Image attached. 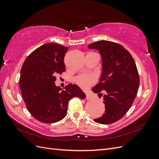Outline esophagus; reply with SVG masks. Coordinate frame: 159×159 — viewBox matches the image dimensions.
<instances>
[{
    "instance_id": "1",
    "label": "esophagus",
    "mask_w": 159,
    "mask_h": 159,
    "mask_svg": "<svg viewBox=\"0 0 159 159\" xmlns=\"http://www.w3.org/2000/svg\"><path fill=\"white\" fill-rule=\"evenodd\" d=\"M85 99H87V100H91V99H93V96L91 95V93H86V98H85Z\"/></svg>"
}]
</instances>
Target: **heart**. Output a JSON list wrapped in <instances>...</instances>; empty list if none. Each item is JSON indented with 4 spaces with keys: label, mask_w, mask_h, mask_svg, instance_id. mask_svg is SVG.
<instances>
[{
    "label": "heart",
    "mask_w": 159,
    "mask_h": 159,
    "mask_svg": "<svg viewBox=\"0 0 159 159\" xmlns=\"http://www.w3.org/2000/svg\"><path fill=\"white\" fill-rule=\"evenodd\" d=\"M76 82L83 88H87L95 81V77L93 74H84L78 76Z\"/></svg>",
    "instance_id": "obj_1"
}]
</instances>
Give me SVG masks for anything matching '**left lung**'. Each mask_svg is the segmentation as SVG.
<instances>
[{"label": "left lung", "instance_id": "8db88e82", "mask_svg": "<svg viewBox=\"0 0 159 159\" xmlns=\"http://www.w3.org/2000/svg\"><path fill=\"white\" fill-rule=\"evenodd\" d=\"M88 47L99 50L102 58L101 78L92 91L98 94L105 91L103 95L105 113L94 121L113 123L125 115L136 98L140 80L135 62L131 54L117 43L101 40Z\"/></svg>", "mask_w": 159, "mask_h": 159}]
</instances>
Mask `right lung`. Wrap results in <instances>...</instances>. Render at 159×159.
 Returning a JSON list of instances; mask_svg holds the SVG:
<instances>
[{"mask_svg": "<svg viewBox=\"0 0 159 159\" xmlns=\"http://www.w3.org/2000/svg\"><path fill=\"white\" fill-rule=\"evenodd\" d=\"M68 48L55 43L44 44L28 56L22 66L19 83L26 106L32 116L44 123H56L67 115L69 101L85 94L75 84L62 90L56 76L66 71L64 58Z\"/></svg>", "mask_w": 159, "mask_h": 159, "instance_id": "right-lung-1", "label": "right lung"}]
</instances>
